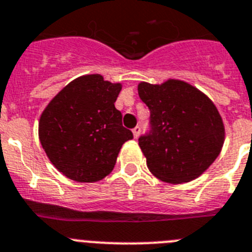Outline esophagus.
I'll return each instance as SVG.
<instances>
[{"label":"esophagus","instance_id":"34e87169","mask_svg":"<svg viewBox=\"0 0 252 252\" xmlns=\"http://www.w3.org/2000/svg\"><path fill=\"white\" fill-rule=\"evenodd\" d=\"M139 133H141V126H137L134 129H133V135H134V138H138Z\"/></svg>","mask_w":252,"mask_h":252}]
</instances>
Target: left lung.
Masks as SVG:
<instances>
[{
  "label": "left lung",
  "instance_id": "8db88e82",
  "mask_svg": "<svg viewBox=\"0 0 252 252\" xmlns=\"http://www.w3.org/2000/svg\"><path fill=\"white\" fill-rule=\"evenodd\" d=\"M138 95L151 111V130L138 139L147 167L168 184L199 178L220 153L222 117L205 94L185 81L141 82Z\"/></svg>",
  "mask_w": 252,
  "mask_h": 252
}]
</instances>
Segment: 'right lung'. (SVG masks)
Here are the masks:
<instances>
[{
    "label": "right lung",
    "mask_w": 252,
    "mask_h": 252,
    "mask_svg": "<svg viewBox=\"0 0 252 252\" xmlns=\"http://www.w3.org/2000/svg\"><path fill=\"white\" fill-rule=\"evenodd\" d=\"M122 85L101 74H85L50 100L39 119V139L49 161L64 176L95 183L113 171L133 133L115 109Z\"/></svg>",
    "instance_id": "obj_1"
}]
</instances>
